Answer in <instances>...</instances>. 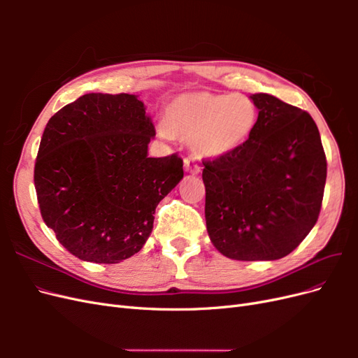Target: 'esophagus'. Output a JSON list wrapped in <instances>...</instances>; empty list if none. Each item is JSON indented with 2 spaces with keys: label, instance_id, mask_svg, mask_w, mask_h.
Returning <instances> with one entry per match:
<instances>
[{
  "label": "esophagus",
  "instance_id": "1",
  "mask_svg": "<svg viewBox=\"0 0 358 358\" xmlns=\"http://www.w3.org/2000/svg\"><path fill=\"white\" fill-rule=\"evenodd\" d=\"M183 166H185V170L192 173V175H199V173L201 171L199 161L196 159V157H192V155H189V157L183 159Z\"/></svg>",
  "mask_w": 358,
  "mask_h": 358
}]
</instances>
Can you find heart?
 I'll return each mask as SVG.
<instances>
[{
  "label": "heart",
  "instance_id": "obj_1",
  "mask_svg": "<svg viewBox=\"0 0 358 358\" xmlns=\"http://www.w3.org/2000/svg\"><path fill=\"white\" fill-rule=\"evenodd\" d=\"M258 116L254 100L242 94L185 92L166 106L158 134L191 140L197 155L220 158L236 152L254 136Z\"/></svg>",
  "mask_w": 358,
  "mask_h": 358
}]
</instances>
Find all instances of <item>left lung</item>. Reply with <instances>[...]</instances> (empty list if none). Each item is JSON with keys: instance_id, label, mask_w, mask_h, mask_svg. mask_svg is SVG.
Instances as JSON below:
<instances>
[{"instance_id": "1", "label": "left lung", "mask_w": 358, "mask_h": 358, "mask_svg": "<svg viewBox=\"0 0 358 358\" xmlns=\"http://www.w3.org/2000/svg\"><path fill=\"white\" fill-rule=\"evenodd\" d=\"M258 125L236 152L203 159L206 227L233 259L288 255L318 221L327 159L312 116L268 94H254Z\"/></svg>"}]
</instances>
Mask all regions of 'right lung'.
<instances>
[{
    "label": "right lung",
    "instance_id": "obj_1",
    "mask_svg": "<svg viewBox=\"0 0 358 358\" xmlns=\"http://www.w3.org/2000/svg\"><path fill=\"white\" fill-rule=\"evenodd\" d=\"M154 136L129 94H85L49 119L34 185L43 221L70 254L115 264L143 248L155 208L183 178L178 154L148 157Z\"/></svg>",
    "mask_w": 358,
    "mask_h": 358
}]
</instances>
